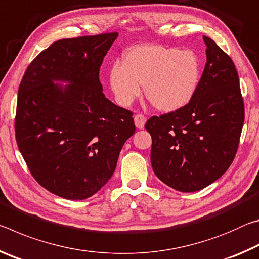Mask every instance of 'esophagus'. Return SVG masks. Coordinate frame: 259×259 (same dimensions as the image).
Wrapping results in <instances>:
<instances>
[{
  "instance_id": "34e87169",
  "label": "esophagus",
  "mask_w": 259,
  "mask_h": 259,
  "mask_svg": "<svg viewBox=\"0 0 259 259\" xmlns=\"http://www.w3.org/2000/svg\"><path fill=\"white\" fill-rule=\"evenodd\" d=\"M134 120H135V125L137 126L138 129H143L144 125H145V123H146V116L142 113L136 114Z\"/></svg>"
}]
</instances>
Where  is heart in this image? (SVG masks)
<instances>
[{"label": "heart", "instance_id": "1", "mask_svg": "<svg viewBox=\"0 0 259 259\" xmlns=\"http://www.w3.org/2000/svg\"><path fill=\"white\" fill-rule=\"evenodd\" d=\"M200 61L191 50L161 46H140L126 52L123 64H115L109 83L117 102L129 105L142 93L153 106L171 112L190 102L200 81Z\"/></svg>", "mask_w": 259, "mask_h": 259}]
</instances>
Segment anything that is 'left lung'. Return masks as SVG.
<instances>
[{
    "label": "left lung",
    "instance_id": "obj_1",
    "mask_svg": "<svg viewBox=\"0 0 259 259\" xmlns=\"http://www.w3.org/2000/svg\"><path fill=\"white\" fill-rule=\"evenodd\" d=\"M207 63L185 106L152 116L151 162L160 181L181 192L202 190L233 162L244 122V104L233 60L203 36Z\"/></svg>",
    "mask_w": 259,
    "mask_h": 259
}]
</instances>
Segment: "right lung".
Listing matches in <instances>:
<instances>
[{"label": "right lung", "mask_w": 259, "mask_h": 259, "mask_svg": "<svg viewBox=\"0 0 259 259\" xmlns=\"http://www.w3.org/2000/svg\"><path fill=\"white\" fill-rule=\"evenodd\" d=\"M116 32L63 38L25 71L15 119L17 145L32 176L60 198L84 200L116 168L135 134L133 112L103 94L99 69ZM55 80L71 83L65 87Z\"/></svg>", "instance_id": "obj_1"}]
</instances>
